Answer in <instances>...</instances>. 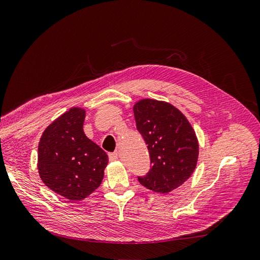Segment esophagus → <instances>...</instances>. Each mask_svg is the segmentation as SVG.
I'll return each instance as SVG.
<instances>
[{
    "instance_id": "1",
    "label": "esophagus",
    "mask_w": 260,
    "mask_h": 260,
    "mask_svg": "<svg viewBox=\"0 0 260 260\" xmlns=\"http://www.w3.org/2000/svg\"><path fill=\"white\" fill-rule=\"evenodd\" d=\"M109 160L110 161H116V160H118V153L117 152L109 153Z\"/></svg>"
}]
</instances>
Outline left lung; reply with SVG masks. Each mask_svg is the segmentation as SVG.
Listing matches in <instances>:
<instances>
[{"label":"left lung","mask_w":260,"mask_h":260,"mask_svg":"<svg viewBox=\"0 0 260 260\" xmlns=\"http://www.w3.org/2000/svg\"><path fill=\"white\" fill-rule=\"evenodd\" d=\"M133 112L152 164L148 175L139 177V182L153 192H172L197 167L199 141L196 132L185 115L166 101L141 99Z\"/></svg>","instance_id":"8db88e82"}]
</instances>
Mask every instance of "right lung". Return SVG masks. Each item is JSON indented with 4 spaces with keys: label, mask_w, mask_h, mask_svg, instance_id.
<instances>
[{
    "label": "right lung",
    "mask_w": 260,
    "mask_h": 260,
    "mask_svg": "<svg viewBox=\"0 0 260 260\" xmlns=\"http://www.w3.org/2000/svg\"><path fill=\"white\" fill-rule=\"evenodd\" d=\"M86 111L73 107L46 127L39 143L37 169L43 183L70 201L88 197L105 176L107 153L84 133Z\"/></svg>",
    "instance_id": "right-lung-1"
}]
</instances>
